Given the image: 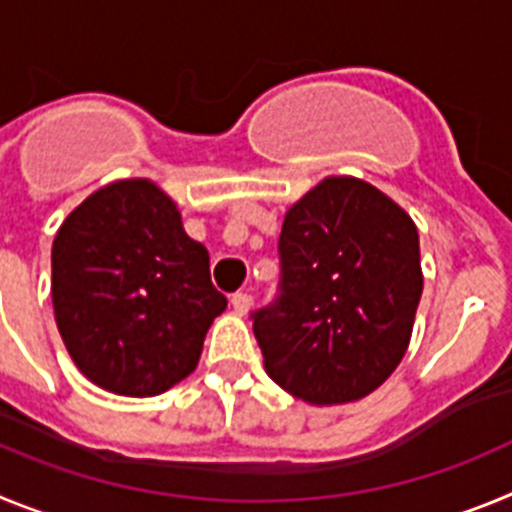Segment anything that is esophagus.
Masks as SVG:
<instances>
[{"instance_id":"esophagus-1","label":"esophagus","mask_w":512,"mask_h":512,"mask_svg":"<svg viewBox=\"0 0 512 512\" xmlns=\"http://www.w3.org/2000/svg\"><path fill=\"white\" fill-rule=\"evenodd\" d=\"M230 305H233L235 315H246L253 307V297L248 295V292H235V295L230 297Z\"/></svg>"}]
</instances>
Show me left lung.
<instances>
[{
    "mask_svg": "<svg viewBox=\"0 0 512 512\" xmlns=\"http://www.w3.org/2000/svg\"><path fill=\"white\" fill-rule=\"evenodd\" d=\"M279 261V297L251 315L266 374L310 405L387 382L423 295L408 212L364 179L328 176L284 215Z\"/></svg>",
    "mask_w": 512,
    "mask_h": 512,
    "instance_id": "8db88e82",
    "label": "left lung"
}]
</instances>
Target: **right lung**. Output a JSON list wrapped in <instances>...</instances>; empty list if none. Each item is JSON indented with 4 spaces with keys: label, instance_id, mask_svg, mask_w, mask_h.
Listing matches in <instances>:
<instances>
[{
    "label": "right lung",
    "instance_id": "1",
    "mask_svg": "<svg viewBox=\"0 0 512 512\" xmlns=\"http://www.w3.org/2000/svg\"><path fill=\"white\" fill-rule=\"evenodd\" d=\"M53 312L79 372L115 395L153 397L200 361L228 307L210 253L184 233L176 202L148 179L89 194L58 228Z\"/></svg>",
    "mask_w": 512,
    "mask_h": 512
}]
</instances>
